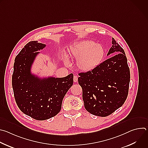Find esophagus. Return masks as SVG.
<instances>
[{
  "mask_svg": "<svg viewBox=\"0 0 148 148\" xmlns=\"http://www.w3.org/2000/svg\"><path fill=\"white\" fill-rule=\"evenodd\" d=\"M73 79H74V81L75 82H77V81H78V77H77V76L74 75V78H73Z\"/></svg>",
  "mask_w": 148,
  "mask_h": 148,
  "instance_id": "esophagus-1",
  "label": "esophagus"
}]
</instances>
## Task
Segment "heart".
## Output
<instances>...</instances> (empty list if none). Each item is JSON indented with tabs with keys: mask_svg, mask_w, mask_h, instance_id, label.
Listing matches in <instances>:
<instances>
[{
	"mask_svg": "<svg viewBox=\"0 0 148 148\" xmlns=\"http://www.w3.org/2000/svg\"><path fill=\"white\" fill-rule=\"evenodd\" d=\"M105 51L103 46L92 40H82L70 46L67 55L63 54L66 64H69V57L77 58L76 66L82 72H91L95 70L105 57Z\"/></svg>",
	"mask_w": 148,
	"mask_h": 148,
	"instance_id": "1",
	"label": "heart"
}]
</instances>
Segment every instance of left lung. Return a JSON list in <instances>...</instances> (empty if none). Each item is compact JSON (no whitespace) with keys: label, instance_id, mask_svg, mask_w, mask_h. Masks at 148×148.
Wrapping results in <instances>:
<instances>
[{"label":"left lung","instance_id":"8db88e82","mask_svg":"<svg viewBox=\"0 0 148 148\" xmlns=\"http://www.w3.org/2000/svg\"><path fill=\"white\" fill-rule=\"evenodd\" d=\"M107 56H114L91 72L79 73L84 107L90 114L107 116L120 108L127 98L130 71L125 51L114 38Z\"/></svg>","mask_w":148,"mask_h":148}]
</instances>
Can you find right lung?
I'll use <instances>...</instances> for the list:
<instances>
[{"label":"right lung","instance_id":"right-lung-1","mask_svg":"<svg viewBox=\"0 0 148 148\" xmlns=\"http://www.w3.org/2000/svg\"><path fill=\"white\" fill-rule=\"evenodd\" d=\"M46 45L31 41L16 56L13 66L12 87L16 102L25 114L43 121L56 116L62 101L73 84V74L56 78L40 76L32 71L34 63Z\"/></svg>","mask_w":148,"mask_h":148}]
</instances>
